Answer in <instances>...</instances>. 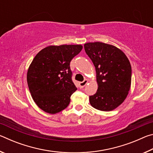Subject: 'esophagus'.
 <instances>
[{
  "label": "esophagus",
  "instance_id": "esophagus-1",
  "mask_svg": "<svg viewBox=\"0 0 153 153\" xmlns=\"http://www.w3.org/2000/svg\"><path fill=\"white\" fill-rule=\"evenodd\" d=\"M88 81L87 79H84L83 82H79V88H84V87L85 86H86V85L88 84Z\"/></svg>",
  "mask_w": 153,
  "mask_h": 153
}]
</instances>
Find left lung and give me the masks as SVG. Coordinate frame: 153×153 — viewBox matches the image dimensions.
I'll list each match as a JSON object with an SVG mask.
<instances>
[{"mask_svg": "<svg viewBox=\"0 0 153 153\" xmlns=\"http://www.w3.org/2000/svg\"><path fill=\"white\" fill-rule=\"evenodd\" d=\"M97 72L98 89L90 96V103L98 110L110 111L120 106L130 89L131 67L120 49L108 44L96 42L84 45Z\"/></svg>", "mask_w": 153, "mask_h": 153, "instance_id": "1", "label": "left lung"}]
</instances>
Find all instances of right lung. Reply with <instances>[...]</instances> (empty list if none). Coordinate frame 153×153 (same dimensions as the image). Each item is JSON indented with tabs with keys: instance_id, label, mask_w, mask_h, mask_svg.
<instances>
[{
	"instance_id": "right-lung-1",
	"label": "right lung",
	"mask_w": 153,
	"mask_h": 153,
	"mask_svg": "<svg viewBox=\"0 0 153 153\" xmlns=\"http://www.w3.org/2000/svg\"><path fill=\"white\" fill-rule=\"evenodd\" d=\"M82 49V45L49 46L33 59L27 74V85L36 104L45 112L55 114L69 105L77 90L70 62Z\"/></svg>"
}]
</instances>
